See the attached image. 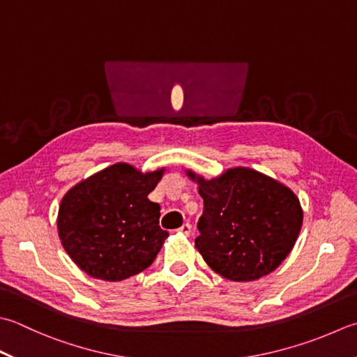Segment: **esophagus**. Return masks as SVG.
Instances as JSON below:
<instances>
[{
    "mask_svg": "<svg viewBox=\"0 0 357 357\" xmlns=\"http://www.w3.org/2000/svg\"><path fill=\"white\" fill-rule=\"evenodd\" d=\"M178 230L184 235H190L192 234V225H190V222H184V225L181 226Z\"/></svg>",
    "mask_w": 357,
    "mask_h": 357,
    "instance_id": "obj_1",
    "label": "esophagus"
}]
</instances>
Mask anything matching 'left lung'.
Listing matches in <instances>:
<instances>
[{
  "instance_id": "left-lung-1",
  "label": "left lung",
  "mask_w": 357,
  "mask_h": 357,
  "mask_svg": "<svg viewBox=\"0 0 357 357\" xmlns=\"http://www.w3.org/2000/svg\"><path fill=\"white\" fill-rule=\"evenodd\" d=\"M187 174L204 199L195 246L216 274L254 282L280 266L303 222L298 198L288 187L244 167L211 181Z\"/></svg>"
}]
</instances>
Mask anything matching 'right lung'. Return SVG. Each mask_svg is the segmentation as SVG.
Listing matches in <instances>:
<instances>
[{
  "label": "right lung",
  "mask_w": 357,
  "mask_h": 357,
  "mask_svg": "<svg viewBox=\"0 0 357 357\" xmlns=\"http://www.w3.org/2000/svg\"><path fill=\"white\" fill-rule=\"evenodd\" d=\"M164 169L141 173L119 162L82 181L61 199L59 236L83 272L121 282L155 261L169 232L159 227L160 207L149 193Z\"/></svg>",
  "instance_id": "obj_1"
}]
</instances>
